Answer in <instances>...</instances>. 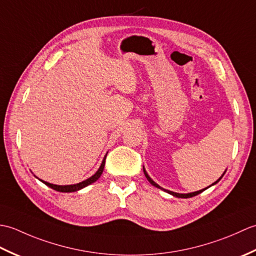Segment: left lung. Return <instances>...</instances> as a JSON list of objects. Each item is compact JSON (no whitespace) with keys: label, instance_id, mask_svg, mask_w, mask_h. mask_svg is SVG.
I'll use <instances>...</instances> for the list:
<instances>
[{"label":"left lung","instance_id":"8db88e82","mask_svg":"<svg viewBox=\"0 0 256 256\" xmlns=\"http://www.w3.org/2000/svg\"><path fill=\"white\" fill-rule=\"evenodd\" d=\"M143 170H144V175H145V177L148 178V180L150 182V184H153L154 187H156V188H158V189H162V190H164V192H168L170 194H172V196H174V197H177V198H192V197H194V196H197V194H199L200 192H202L204 190H206V188H209V187H211V186H214V184H216V182H218L220 179L224 177V175L226 174V170H224V172L222 174V176L218 179V180L216 182H214V184H211V186H209V187H206V188H204V189H201V190H198V192H188V194H178V192H170V190H167V189H164V188H162L160 184H157L153 179H152L150 176H148V172L145 170V168H144V166H143Z\"/></svg>","mask_w":256,"mask_h":256}]
</instances>
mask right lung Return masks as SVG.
Segmentation results:
<instances>
[{"label": "right lung", "instance_id": "1", "mask_svg": "<svg viewBox=\"0 0 256 256\" xmlns=\"http://www.w3.org/2000/svg\"><path fill=\"white\" fill-rule=\"evenodd\" d=\"M106 157V155L104 156V158H103V160H102V162H101V165H100V167H99V170H98L94 172V175H92V176L89 177L88 179H86V180L81 182H79V184H66V186H60V184H50V182H44V180H42V179H40V180L42 182H44V184H46V186L50 187V188L54 189V190H56V192H78V190L82 189V188H84V187H86V186H89V184H94V182H96L98 179L100 178V176L102 175V172H103V170H104ZM36 178H37V177H36Z\"/></svg>", "mask_w": 256, "mask_h": 256}]
</instances>
